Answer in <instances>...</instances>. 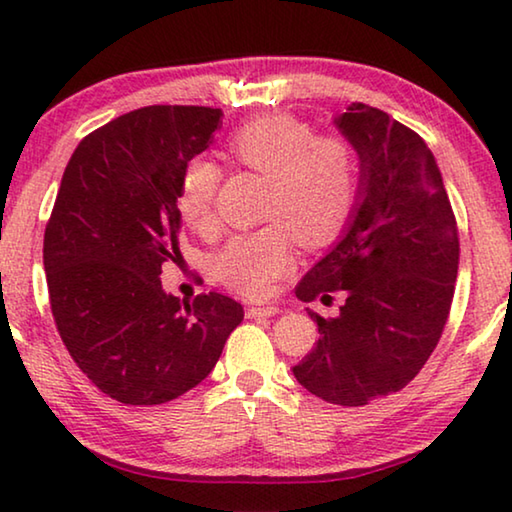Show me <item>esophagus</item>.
Here are the masks:
<instances>
[{
    "mask_svg": "<svg viewBox=\"0 0 512 512\" xmlns=\"http://www.w3.org/2000/svg\"><path fill=\"white\" fill-rule=\"evenodd\" d=\"M277 314H280V307H275V305L248 307V311H246L248 318H273V316H277Z\"/></svg>",
    "mask_w": 512,
    "mask_h": 512,
    "instance_id": "34e87169",
    "label": "esophagus"
}]
</instances>
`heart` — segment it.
Listing matches in <instances>:
<instances>
[{
	"instance_id": "b5f03b06",
	"label": "heart",
	"mask_w": 512,
	"mask_h": 512,
	"mask_svg": "<svg viewBox=\"0 0 512 512\" xmlns=\"http://www.w3.org/2000/svg\"><path fill=\"white\" fill-rule=\"evenodd\" d=\"M235 164L268 178L264 228L237 235L216 257V275L246 298H262L291 268L293 237L307 248L327 246L341 235L359 196V158L339 135H316L307 121L268 112L237 128L228 140ZM221 169L196 158L185 167L178 212L198 235L216 230Z\"/></svg>"
}]
</instances>
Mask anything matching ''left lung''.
I'll use <instances>...</instances> for the list:
<instances>
[{"mask_svg": "<svg viewBox=\"0 0 512 512\" xmlns=\"http://www.w3.org/2000/svg\"><path fill=\"white\" fill-rule=\"evenodd\" d=\"M359 158V196L343 237L302 277L296 296L341 314L293 375L329 404L363 406L402 391L438 345L454 298L458 228L436 158L384 110L352 103L334 119Z\"/></svg>", "mask_w": 512, "mask_h": 512, "instance_id": "obj_1", "label": "left lung"}]
</instances>
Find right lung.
<instances>
[{"label": "right lung", "mask_w": 512, "mask_h": 512, "mask_svg": "<svg viewBox=\"0 0 512 512\" xmlns=\"http://www.w3.org/2000/svg\"><path fill=\"white\" fill-rule=\"evenodd\" d=\"M223 112L149 106L83 137L45 230L51 314L65 348L112 400L153 406L210 375L244 307L221 293L180 302L162 289L178 262L180 178Z\"/></svg>", "instance_id": "1"}]
</instances>
